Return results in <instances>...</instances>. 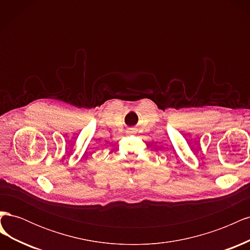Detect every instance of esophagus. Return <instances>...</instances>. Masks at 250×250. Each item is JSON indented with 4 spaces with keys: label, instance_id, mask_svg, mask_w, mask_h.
Returning <instances> with one entry per match:
<instances>
[{
    "label": "esophagus",
    "instance_id": "1",
    "mask_svg": "<svg viewBox=\"0 0 250 250\" xmlns=\"http://www.w3.org/2000/svg\"><path fill=\"white\" fill-rule=\"evenodd\" d=\"M130 131H131V129H130Z\"/></svg>",
    "mask_w": 250,
    "mask_h": 250
}]
</instances>
